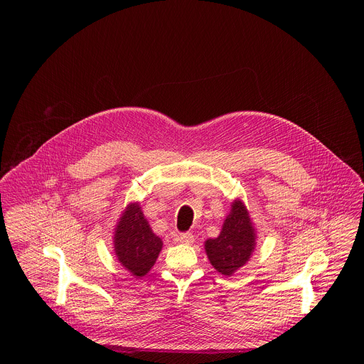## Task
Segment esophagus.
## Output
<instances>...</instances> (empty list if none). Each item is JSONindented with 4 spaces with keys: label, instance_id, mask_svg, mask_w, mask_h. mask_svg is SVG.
Here are the masks:
<instances>
[{
    "label": "esophagus",
    "instance_id": "esophagus-1",
    "mask_svg": "<svg viewBox=\"0 0 364 364\" xmlns=\"http://www.w3.org/2000/svg\"><path fill=\"white\" fill-rule=\"evenodd\" d=\"M178 240H180L181 243H186V245H191V243L194 242V236H193V233H190V232H186V233H180V236H178Z\"/></svg>",
    "mask_w": 364,
    "mask_h": 364
}]
</instances>
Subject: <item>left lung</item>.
<instances>
[{"instance_id": "1", "label": "left lung", "mask_w": 364, "mask_h": 364, "mask_svg": "<svg viewBox=\"0 0 364 364\" xmlns=\"http://www.w3.org/2000/svg\"><path fill=\"white\" fill-rule=\"evenodd\" d=\"M204 247L213 268L225 277H230L249 261L255 249V229L240 200L232 204L219 237L205 240Z\"/></svg>"}]
</instances>
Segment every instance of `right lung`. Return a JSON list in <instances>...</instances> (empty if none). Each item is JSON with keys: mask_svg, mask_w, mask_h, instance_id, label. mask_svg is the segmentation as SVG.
<instances>
[{"mask_svg": "<svg viewBox=\"0 0 364 364\" xmlns=\"http://www.w3.org/2000/svg\"><path fill=\"white\" fill-rule=\"evenodd\" d=\"M114 242L118 261L134 277L146 275L163 247L161 239L152 233L139 204L127 207L117 226Z\"/></svg>", "mask_w": 364, "mask_h": 364, "instance_id": "obj_1", "label": "right lung"}]
</instances>
